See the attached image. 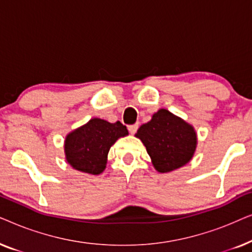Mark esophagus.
Masks as SVG:
<instances>
[{"mask_svg":"<svg viewBox=\"0 0 252 252\" xmlns=\"http://www.w3.org/2000/svg\"><path fill=\"white\" fill-rule=\"evenodd\" d=\"M137 128H139V124H133V125L128 126V130L130 134H135Z\"/></svg>","mask_w":252,"mask_h":252,"instance_id":"1","label":"esophagus"}]
</instances>
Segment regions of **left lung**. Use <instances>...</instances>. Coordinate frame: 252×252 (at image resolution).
<instances>
[{
    "label": "left lung",
    "instance_id": "8db88e82",
    "mask_svg": "<svg viewBox=\"0 0 252 252\" xmlns=\"http://www.w3.org/2000/svg\"><path fill=\"white\" fill-rule=\"evenodd\" d=\"M136 137L146 146L155 168L161 173L187 164L197 143L194 128L165 109L158 110L150 122L143 124Z\"/></svg>",
    "mask_w": 252,
    "mask_h": 252
}]
</instances>
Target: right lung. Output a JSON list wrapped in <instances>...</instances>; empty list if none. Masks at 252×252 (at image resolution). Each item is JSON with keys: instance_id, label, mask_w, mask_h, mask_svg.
Wrapping results in <instances>:
<instances>
[{"instance_id": "add662e5", "label": "right lung", "mask_w": 252, "mask_h": 252, "mask_svg": "<svg viewBox=\"0 0 252 252\" xmlns=\"http://www.w3.org/2000/svg\"><path fill=\"white\" fill-rule=\"evenodd\" d=\"M127 134L126 126L120 122L111 124L98 118L89 120L86 125L66 136L65 155L67 163L85 173H102L110 148L119 137Z\"/></svg>"}]
</instances>
